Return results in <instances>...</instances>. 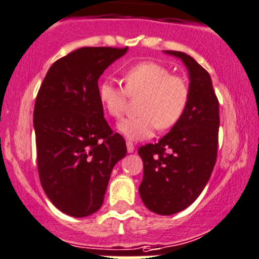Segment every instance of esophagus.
<instances>
[{"label":"esophagus","mask_w":259,"mask_h":259,"mask_svg":"<svg viewBox=\"0 0 259 259\" xmlns=\"http://www.w3.org/2000/svg\"><path fill=\"white\" fill-rule=\"evenodd\" d=\"M126 149H127V153H133L134 152V144L132 142H126Z\"/></svg>","instance_id":"obj_1"}]
</instances>
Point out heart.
I'll return each mask as SVG.
<instances>
[{"mask_svg": "<svg viewBox=\"0 0 259 259\" xmlns=\"http://www.w3.org/2000/svg\"><path fill=\"white\" fill-rule=\"evenodd\" d=\"M125 89L111 79L101 81L98 98L108 115L118 117L124 112L127 96H143L139 116L127 117L117 124V130L130 141H143L154 129L167 130L178 124L189 101V87L183 78L171 75L157 62H141L124 74Z\"/></svg>", "mask_w": 259, "mask_h": 259, "instance_id": "obj_1", "label": "heart"}]
</instances>
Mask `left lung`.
I'll return each mask as SVG.
<instances>
[{
  "mask_svg": "<svg viewBox=\"0 0 259 259\" xmlns=\"http://www.w3.org/2000/svg\"><path fill=\"white\" fill-rule=\"evenodd\" d=\"M180 59L189 74V101L178 124L158 143L138 153L143 159L139 194L149 211L170 216L189 207L202 193L216 163L219 101L211 76L193 57L163 51Z\"/></svg>",
  "mask_w": 259,
  "mask_h": 259,
  "instance_id": "8db88e82",
  "label": "left lung"
}]
</instances>
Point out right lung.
Listing matches in <instances>:
<instances>
[{
  "instance_id": "obj_1",
  "label": "right lung",
  "mask_w": 259,
  "mask_h": 259,
  "mask_svg": "<svg viewBox=\"0 0 259 259\" xmlns=\"http://www.w3.org/2000/svg\"><path fill=\"white\" fill-rule=\"evenodd\" d=\"M126 52L79 48L50 67L38 92L33 125L40 184L69 216L101 208L113 166L126 154L124 138L108 126L98 98L100 76Z\"/></svg>"
}]
</instances>
